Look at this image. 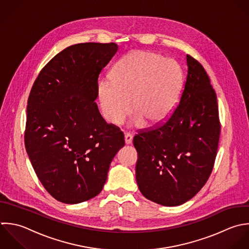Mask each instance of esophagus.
<instances>
[{
  "mask_svg": "<svg viewBox=\"0 0 249 249\" xmlns=\"http://www.w3.org/2000/svg\"><path fill=\"white\" fill-rule=\"evenodd\" d=\"M125 143L126 144H131L132 143V141H133V136L129 133H126L125 134Z\"/></svg>",
  "mask_w": 249,
  "mask_h": 249,
  "instance_id": "esophagus-1",
  "label": "esophagus"
}]
</instances>
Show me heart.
I'll return each mask as SVG.
<instances>
[{
  "label": "heart",
  "instance_id": "heart-1",
  "mask_svg": "<svg viewBox=\"0 0 249 249\" xmlns=\"http://www.w3.org/2000/svg\"><path fill=\"white\" fill-rule=\"evenodd\" d=\"M110 81L98 85V99L104 117L119 125L131 110L132 124L141 127L143 120L154 125L174 110L182 87L179 65L162 55L136 50L122 57L110 71ZM131 102H130L129 101Z\"/></svg>",
  "mask_w": 249,
  "mask_h": 249
}]
</instances>
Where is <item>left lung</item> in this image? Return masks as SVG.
<instances>
[{"mask_svg":"<svg viewBox=\"0 0 249 249\" xmlns=\"http://www.w3.org/2000/svg\"><path fill=\"white\" fill-rule=\"evenodd\" d=\"M187 76L178 105L158 128L134 138L136 178L148 200L177 207L208 181L217 154L220 122L215 91L204 67L186 55Z\"/></svg>","mask_w":249,"mask_h":249,"instance_id":"1","label":"left lung"}]
</instances>
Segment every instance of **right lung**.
<instances>
[{
    "label": "right lung",
    "instance_id": "1",
    "mask_svg": "<svg viewBox=\"0 0 249 249\" xmlns=\"http://www.w3.org/2000/svg\"><path fill=\"white\" fill-rule=\"evenodd\" d=\"M117 50L113 42L71 45L45 65L32 87L25 147L39 181L59 202L97 196L125 144L123 133L106 122L95 103L99 74Z\"/></svg>",
    "mask_w": 249,
    "mask_h": 249
}]
</instances>
